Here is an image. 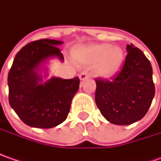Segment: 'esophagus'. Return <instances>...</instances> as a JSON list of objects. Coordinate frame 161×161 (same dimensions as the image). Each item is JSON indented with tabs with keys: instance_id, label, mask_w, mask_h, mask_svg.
Returning <instances> with one entry per match:
<instances>
[{
	"instance_id": "1",
	"label": "esophagus",
	"mask_w": 161,
	"mask_h": 161,
	"mask_svg": "<svg viewBox=\"0 0 161 161\" xmlns=\"http://www.w3.org/2000/svg\"><path fill=\"white\" fill-rule=\"evenodd\" d=\"M79 78H80V80L82 81L86 80V79L89 78V75H88L87 72H82L80 75H79Z\"/></svg>"
}]
</instances>
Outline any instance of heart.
<instances>
[{
    "mask_svg": "<svg viewBox=\"0 0 161 161\" xmlns=\"http://www.w3.org/2000/svg\"><path fill=\"white\" fill-rule=\"evenodd\" d=\"M75 62L81 65H96V73L110 77L120 69L123 62V51L120 47L109 44L92 45L77 47L73 51Z\"/></svg>",
    "mask_w": 161,
    "mask_h": 161,
    "instance_id": "heart-1",
    "label": "heart"
}]
</instances>
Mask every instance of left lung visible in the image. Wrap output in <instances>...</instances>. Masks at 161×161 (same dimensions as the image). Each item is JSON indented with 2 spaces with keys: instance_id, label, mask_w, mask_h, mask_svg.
Here are the masks:
<instances>
[{
  "instance_id": "left-lung-1",
  "label": "left lung",
  "mask_w": 161,
  "mask_h": 161,
  "mask_svg": "<svg viewBox=\"0 0 161 161\" xmlns=\"http://www.w3.org/2000/svg\"><path fill=\"white\" fill-rule=\"evenodd\" d=\"M122 70L114 80L96 79V105L104 117L116 125L141 120L155 94L149 60L133 44L127 45Z\"/></svg>"
}]
</instances>
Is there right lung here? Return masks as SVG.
I'll list each match as a JSON object with an SVG mask.
<instances>
[{
    "instance_id": "1",
    "label": "right lung",
    "mask_w": 161,
    "mask_h": 161,
    "mask_svg": "<svg viewBox=\"0 0 161 161\" xmlns=\"http://www.w3.org/2000/svg\"><path fill=\"white\" fill-rule=\"evenodd\" d=\"M62 41L39 39L27 44L18 53L8 76V101L16 114L26 125L50 129L66 120L73 97L79 89V78L63 79L47 76L48 60L64 58L58 46Z\"/></svg>"
}]
</instances>
